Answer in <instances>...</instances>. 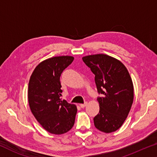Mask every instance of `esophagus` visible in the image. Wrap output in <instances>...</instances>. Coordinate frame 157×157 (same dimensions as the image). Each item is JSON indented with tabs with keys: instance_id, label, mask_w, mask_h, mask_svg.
Listing matches in <instances>:
<instances>
[{
	"instance_id": "obj_1",
	"label": "esophagus",
	"mask_w": 157,
	"mask_h": 157,
	"mask_svg": "<svg viewBox=\"0 0 157 157\" xmlns=\"http://www.w3.org/2000/svg\"><path fill=\"white\" fill-rule=\"evenodd\" d=\"M87 105V101H86V102H85L84 104H80V105H79V106H80L82 108H84Z\"/></svg>"
}]
</instances>
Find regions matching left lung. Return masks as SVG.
Instances as JSON below:
<instances>
[{
    "instance_id": "1",
    "label": "left lung",
    "mask_w": 157,
    "mask_h": 157,
    "mask_svg": "<svg viewBox=\"0 0 157 157\" xmlns=\"http://www.w3.org/2000/svg\"><path fill=\"white\" fill-rule=\"evenodd\" d=\"M82 60L95 75L100 111L94 117L97 129L111 133L120 129L131 109L134 87L131 77L120 60L105 54L92 55Z\"/></svg>"
}]
</instances>
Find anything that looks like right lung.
I'll return each instance as SVG.
<instances>
[{"instance_id": "obj_1", "label": "right lung", "mask_w": 157, "mask_h": 157, "mask_svg": "<svg viewBox=\"0 0 157 157\" xmlns=\"http://www.w3.org/2000/svg\"><path fill=\"white\" fill-rule=\"evenodd\" d=\"M72 56L53 57L41 62L30 76L28 103L33 114L46 131L62 134L73 127L77 107L61 100L59 78L73 61Z\"/></svg>"}]
</instances>
